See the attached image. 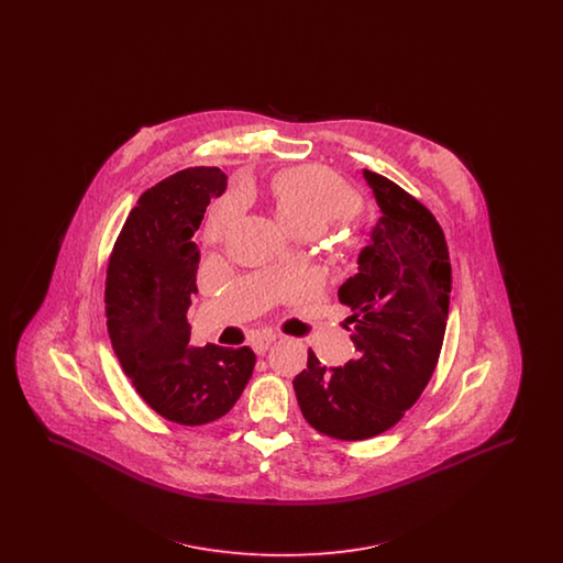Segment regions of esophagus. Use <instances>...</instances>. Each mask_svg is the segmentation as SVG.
<instances>
[{"mask_svg":"<svg viewBox=\"0 0 563 563\" xmlns=\"http://www.w3.org/2000/svg\"><path fill=\"white\" fill-rule=\"evenodd\" d=\"M274 342H276V335H272V333H260V335H253L251 346H253V350H255L257 354H264Z\"/></svg>","mask_w":563,"mask_h":563,"instance_id":"esophagus-1","label":"esophagus"}]
</instances>
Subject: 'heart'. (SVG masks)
I'll list each match as a JSON object with an SVG mask.
<instances>
[{"label":"heart","instance_id":"b5f03b06","mask_svg":"<svg viewBox=\"0 0 563 563\" xmlns=\"http://www.w3.org/2000/svg\"><path fill=\"white\" fill-rule=\"evenodd\" d=\"M274 205L283 223L295 234H303L308 230L322 232L331 221L349 219L358 209V198L327 168L297 166L278 177Z\"/></svg>","mask_w":563,"mask_h":563}]
</instances>
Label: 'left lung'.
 Here are the masks:
<instances>
[{
  "mask_svg": "<svg viewBox=\"0 0 563 563\" xmlns=\"http://www.w3.org/2000/svg\"><path fill=\"white\" fill-rule=\"evenodd\" d=\"M363 177L382 214L358 253V272L338 291L350 308L344 327L356 356L331 369L308 350V367L294 379L308 424L340 441L393 429L420 399L441 354L452 294L450 251L434 214L374 170Z\"/></svg>",
  "mask_w": 563,
  "mask_h": 563,
  "instance_id": "left-lung-1",
  "label": "left lung"
}]
</instances>
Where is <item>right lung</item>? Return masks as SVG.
Instances as JSON below:
<instances>
[{
  "mask_svg": "<svg viewBox=\"0 0 563 563\" xmlns=\"http://www.w3.org/2000/svg\"><path fill=\"white\" fill-rule=\"evenodd\" d=\"M228 177L194 166L141 194L109 257L106 314L113 352L134 390L162 418L200 427L225 416L253 375L255 352L189 344L198 294L194 232Z\"/></svg>",
  "mask_w": 563,
  "mask_h": 563,
  "instance_id": "add662e5",
  "label": "right lung"
}]
</instances>
